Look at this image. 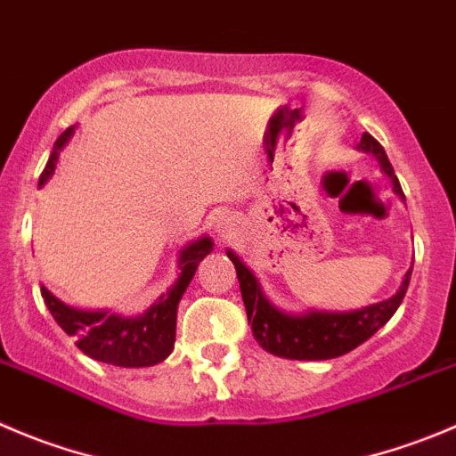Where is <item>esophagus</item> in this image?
<instances>
[{
	"label": "esophagus",
	"instance_id": "esophagus-1",
	"mask_svg": "<svg viewBox=\"0 0 456 456\" xmlns=\"http://www.w3.org/2000/svg\"><path fill=\"white\" fill-rule=\"evenodd\" d=\"M216 232H219L224 240H228V237L235 232V221H232V216H219V219H216Z\"/></svg>",
	"mask_w": 456,
	"mask_h": 456
}]
</instances>
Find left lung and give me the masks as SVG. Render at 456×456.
<instances>
[{
  "mask_svg": "<svg viewBox=\"0 0 456 456\" xmlns=\"http://www.w3.org/2000/svg\"><path fill=\"white\" fill-rule=\"evenodd\" d=\"M358 150L376 156L380 170L392 179V190L405 201V194H403L401 183L394 175V167L385 154L383 145L371 134H362ZM228 257L235 264L246 315H248L255 340L268 354L289 358V361H329V358L349 354L351 349L370 340L396 314L403 297H405L411 275L410 268L396 293L389 300L379 302V305L362 306V309L355 311H340V314L338 311H309V314L296 315L275 309L262 293L257 277L244 266V262L232 250H228Z\"/></svg>",
  "mask_w": 456,
  "mask_h": 456,
  "instance_id": "1",
  "label": "left lung"
}]
</instances>
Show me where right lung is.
<instances>
[{
    "label": "right lung",
    "mask_w": 456,
    "mask_h": 456,
    "mask_svg": "<svg viewBox=\"0 0 456 456\" xmlns=\"http://www.w3.org/2000/svg\"><path fill=\"white\" fill-rule=\"evenodd\" d=\"M73 127L60 134L53 151L49 156L45 172L40 176V185L53 176L58 166V154L71 138ZM210 237H199L190 241L179 253V277L170 286L166 296H160L145 314L125 318V315L110 314V311H82L64 305L42 286V297L49 306L55 322L76 338V346L94 361L107 362L116 367H151L159 365L172 354L176 338V309L183 297L185 289L192 281L199 262L212 250Z\"/></svg>",
    "instance_id": "add662e5"
}]
</instances>
